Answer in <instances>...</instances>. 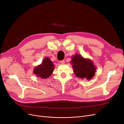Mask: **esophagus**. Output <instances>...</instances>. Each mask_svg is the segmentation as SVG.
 <instances>
[{"instance_id": "1", "label": "esophagus", "mask_w": 124, "mask_h": 124, "mask_svg": "<svg viewBox=\"0 0 124 124\" xmlns=\"http://www.w3.org/2000/svg\"><path fill=\"white\" fill-rule=\"evenodd\" d=\"M60 62L61 64H64L65 63V60H63L60 61Z\"/></svg>"}]
</instances>
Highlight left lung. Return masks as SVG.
<instances>
[{
  "mask_svg": "<svg viewBox=\"0 0 124 124\" xmlns=\"http://www.w3.org/2000/svg\"><path fill=\"white\" fill-rule=\"evenodd\" d=\"M71 62L77 77L89 80L94 75L96 68L92 61L86 59L80 55L76 54L73 56Z\"/></svg>",
  "mask_w": 124,
  "mask_h": 124,
  "instance_id": "obj_1",
  "label": "left lung"
}]
</instances>
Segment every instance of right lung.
Here are the masks:
<instances>
[{
    "instance_id": "right-lung-1",
    "label": "right lung",
    "mask_w": 124,
    "mask_h": 124,
    "mask_svg": "<svg viewBox=\"0 0 124 124\" xmlns=\"http://www.w3.org/2000/svg\"><path fill=\"white\" fill-rule=\"evenodd\" d=\"M54 64L48 58H45L40 65L34 69V74L41 78H47L54 71Z\"/></svg>"
}]
</instances>
